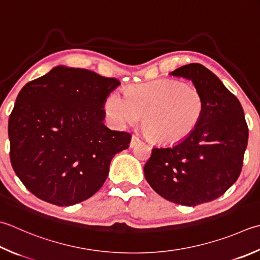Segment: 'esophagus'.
Segmentation results:
<instances>
[{
    "label": "esophagus",
    "mask_w": 260,
    "mask_h": 260,
    "mask_svg": "<svg viewBox=\"0 0 260 260\" xmlns=\"http://www.w3.org/2000/svg\"><path fill=\"white\" fill-rule=\"evenodd\" d=\"M141 140L137 137L136 135H133L132 136V140H131V147H134L137 143H140Z\"/></svg>",
    "instance_id": "1"
}]
</instances>
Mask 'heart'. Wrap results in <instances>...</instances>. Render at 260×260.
<instances>
[{
    "label": "heart",
    "mask_w": 260,
    "mask_h": 260,
    "mask_svg": "<svg viewBox=\"0 0 260 260\" xmlns=\"http://www.w3.org/2000/svg\"><path fill=\"white\" fill-rule=\"evenodd\" d=\"M204 107V96L196 86L174 80L135 85L126 95L116 91L105 103L114 125H134L143 117L145 134L160 143H175L189 135L201 121Z\"/></svg>",
    "instance_id": "heart-1"
}]
</instances>
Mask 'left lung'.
<instances>
[{"label": "left lung", "instance_id": "8db88e82", "mask_svg": "<svg viewBox=\"0 0 260 260\" xmlns=\"http://www.w3.org/2000/svg\"><path fill=\"white\" fill-rule=\"evenodd\" d=\"M171 75L192 81L204 96V113L180 143L152 149L144 176L167 201L196 206L216 200L237 181L249 129L240 101L205 66L191 63Z\"/></svg>", "mask_w": 260, "mask_h": 260}]
</instances>
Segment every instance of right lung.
<instances>
[{
    "label": "right lung",
    "instance_id": "obj_1",
    "mask_svg": "<svg viewBox=\"0 0 260 260\" xmlns=\"http://www.w3.org/2000/svg\"><path fill=\"white\" fill-rule=\"evenodd\" d=\"M119 84L92 71L57 66L23 86L8 133L10 161L30 192L70 206L103 187L111 159L132 139L103 123L106 98Z\"/></svg>",
    "mask_w": 260,
    "mask_h": 260
}]
</instances>
